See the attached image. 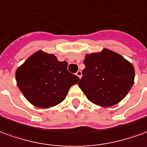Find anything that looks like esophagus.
<instances>
[{
	"mask_svg": "<svg viewBox=\"0 0 147 147\" xmlns=\"http://www.w3.org/2000/svg\"><path fill=\"white\" fill-rule=\"evenodd\" d=\"M76 75L78 76V77L79 78H82V71H81V70H78V72H77V73H76Z\"/></svg>",
	"mask_w": 147,
	"mask_h": 147,
	"instance_id": "1",
	"label": "esophagus"
}]
</instances>
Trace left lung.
<instances>
[{
  "instance_id": "1",
  "label": "left lung",
  "mask_w": 147,
  "mask_h": 147,
  "mask_svg": "<svg viewBox=\"0 0 147 147\" xmlns=\"http://www.w3.org/2000/svg\"><path fill=\"white\" fill-rule=\"evenodd\" d=\"M78 85L89 101L107 108L118 104L131 90L135 68L118 53L104 48L85 55Z\"/></svg>"
}]
</instances>
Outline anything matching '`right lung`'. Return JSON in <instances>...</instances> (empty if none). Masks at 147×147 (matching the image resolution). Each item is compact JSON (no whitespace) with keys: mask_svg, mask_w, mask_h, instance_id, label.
<instances>
[{"mask_svg":"<svg viewBox=\"0 0 147 147\" xmlns=\"http://www.w3.org/2000/svg\"><path fill=\"white\" fill-rule=\"evenodd\" d=\"M68 63L59 62L53 54L38 51L16 71V84L32 105L48 109L65 100L69 88L79 82L67 69Z\"/></svg>","mask_w":147,"mask_h":147,"instance_id":"add662e5","label":"right lung"}]
</instances>
